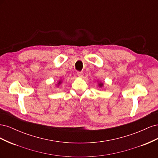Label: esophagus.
Masks as SVG:
<instances>
[{
    "instance_id": "34e87169",
    "label": "esophagus",
    "mask_w": 158,
    "mask_h": 158,
    "mask_svg": "<svg viewBox=\"0 0 158 158\" xmlns=\"http://www.w3.org/2000/svg\"><path fill=\"white\" fill-rule=\"evenodd\" d=\"M77 75H78V76H79V77H83L84 74L82 72H78Z\"/></svg>"
}]
</instances>
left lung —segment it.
<instances>
[{"label":"left lung","instance_id":"obj_1","mask_svg":"<svg viewBox=\"0 0 158 158\" xmlns=\"http://www.w3.org/2000/svg\"><path fill=\"white\" fill-rule=\"evenodd\" d=\"M99 87H102L103 86V84L102 83H99Z\"/></svg>","mask_w":158,"mask_h":158}]
</instances>
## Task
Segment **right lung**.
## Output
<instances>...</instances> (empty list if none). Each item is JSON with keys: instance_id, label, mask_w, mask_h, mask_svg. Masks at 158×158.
Instances as JSON below:
<instances>
[{"instance_id": "obj_1", "label": "right lung", "mask_w": 158, "mask_h": 158, "mask_svg": "<svg viewBox=\"0 0 158 158\" xmlns=\"http://www.w3.org/2000/svg\"><path fill=\"white\" fill-rule=\"evenodd\" d=\"M60 83H61V81H59V83H58V84H60Z\"/></svg>"}]
</instances>
